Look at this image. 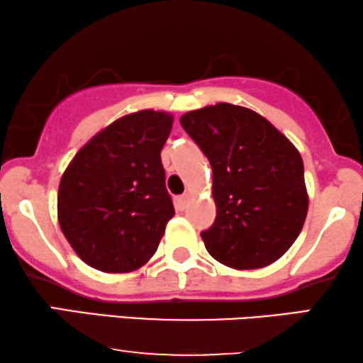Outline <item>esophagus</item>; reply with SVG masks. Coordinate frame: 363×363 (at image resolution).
Wrapping results in <instances>:
<instances>
[{"mask_svg": "<svg viewBox=\"0 0 363 363\" xmlns=\"http://www.w3.org/2000/svg\"><path fill=\"white\" fill-rule=\"evenodd\" d=\"M190 200H191L190 193H183V195L178 196V200H177L178 208H180V210H185V208L188 206V203H190Z\"/></svg>", "mask_w": 363, "mask_h": 363, "instance_id": "esophagus-1", "label": "esophagus"}]
</instances>
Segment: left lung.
Listing matches in <instances>:
<instances>
[{
	"label": "left lung",
	"mask_w": 363,
	"mask_h": 363,
	"mask_svg": "<svg viewBox=\"0 0 363 363\" xmlns=\"http://www.w3.org/2000/svg\"><path fill=\"white\" fill-rule=\"evenodd\" d=\"M180 123L211 163L216 220L201 233L206 251L233 269L272 264L309 210L299 150L267 118L233 104L186 112Z\"/></svg>",
	"instance_id": "obj_1"
}]
</instances>
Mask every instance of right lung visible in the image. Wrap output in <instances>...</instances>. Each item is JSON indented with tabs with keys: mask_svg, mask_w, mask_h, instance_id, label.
<instances>
[{
	"mask_svg": "<svg viewBox=\"0 0 363 363\" xmlns=\"http://www.w3.org/2000/svg\"><path fill=\"white\" fill-rule=\"evenodd\" d=\"M172 123L163 111L127 113L97 132L64 170L57 221L87 266L132 272L155 255L175 215L160 158Z\"/></svg>",
	"mask_w": 363,
	"mask_h": 363,
	"instance_id": "1",
	"label": "right lung"
}]
</instances>
